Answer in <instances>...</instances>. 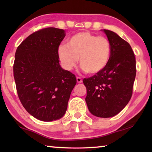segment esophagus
Returning <instances> with one entry per match:
<instances>
[{
  "label": "esophagus",
  "mask_w": 152,
  "mask_h": 152,
  "mask_svg": "<svg viewBox=\"0 0 152 152\" xmlns=\"http://www.w3.org/2000/svg\"><path fill=\"white\" fill-rule=\"evenodd\" d=\"M76 79H77V83H79V84H80V83L82 82V80L80 77H77Z\"/></svg>",
  "instance_id": "obj_1"
}]
</instances>
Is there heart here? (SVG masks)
Masks as SVG:
<instances>
[{
  "mask_svg": "<svg viewBox=\"0 0 152 152\" xmlns=\"http://www.w3.org/2000/svg\"><path fill=\"white\" fill-rule=\"evenodd\" d=\"M112 48L109 39L88 32H80L70 37L67 45H60L57 55L64 69L75 67L78 59L82 70L90 75L100 73L110 61Z\"/></svg>",
  "mask_w": 152,
  "mask_h": 152,
  "instance_id": "heart-1",
  "label": "heart"
}]
</instances>
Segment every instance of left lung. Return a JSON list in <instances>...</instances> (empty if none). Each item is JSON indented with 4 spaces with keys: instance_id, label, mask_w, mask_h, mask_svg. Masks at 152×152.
I'll list each match as a JSON object with an SVG mask.
<instances>
[{
    "instance_id": "1",
    "label": "left lung",
    "mask_w": 152,
    "mask_h": 152,
    "mask_svg": "<svg viewBox=\"0 0 152 152\" xmlns=\"http://www.w3.org/2000/svg\"><path fill=\"white\" fill-rule=\"evenodd\" d=\"M111 43L110 61L100 73L84 79L89 111L99 118H111L129 102L136 74V58L129 43L111 30H103Z\"/></svg>"
}]
</instances>
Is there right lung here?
I'll list each match as a JSON object with an SVG mask.
<instances>
[{"label": "right lung", "mask_w": 152, "mask_h": 152, "mask_svg": "<svg viewBox=\"0 0 152 152\" xmlns=\"http://www.w3.org/2000/svg\"><path fill=\"white\" fill-rule=\"evenodd\" d=\"M65 31L47 28L27 37L16 49L14 77L20 102L41 121L59 120L66 113L75 75L59 64L57 50Z\"/></svg>", "instance_id": "right-lung-1"}]
</instances>
